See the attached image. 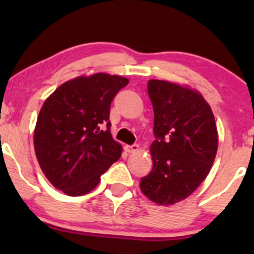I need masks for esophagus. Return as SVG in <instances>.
I'll list each match as a JSON object with an SVG mask.
<instances>
[{
	"instance_id": "obj_1",
	"label": "esophagus",
	"mask_w": 254,
	"mask_h": 254,
	"mask_svg": "<svg viewBox=\"0 0 254 254\" xmlns=\"http://www.w3.org/2000/svg\"><path fill=\"white\" fill-rule=\"evenodd\" d=\"M139 149V145L138 144H132V145H127V153H135Z\"/></svg>"
}]
</instances>
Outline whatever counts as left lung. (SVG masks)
<instances>
[{
	"label": "left lung",
	"mask_w": 254,
	"mask_h": 254,
	"mask_svg": "<svg viewBox=\"0 0 254 254\" xmlns=\"http://www.w3.org/2000/svg\"><path fill=\"white\" fill-rule=\"evenodd\" d=\"M154 109L153 168L139 188L150 200L172 205L196 191L217 151L214 113L200 93L161 80L148 82Z\"/></svg>",
	"instance_id": "obj_1"
}]
</instances>
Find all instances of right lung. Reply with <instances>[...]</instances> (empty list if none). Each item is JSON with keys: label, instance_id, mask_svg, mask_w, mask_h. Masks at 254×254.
<instances>
[{"label": "right lung", "instance_id": "add662e5", "mask_svg": "<svg viewBox=\"0 0 254 254\" xmlns=\"http://www.w3.org/2000/svg\"><path fill=\"white\" fill-rule=\"evenodd\" d=\"M129 80L99 72L63 83L45 100L34 130L40 168L55 188L82 196L118 161L122 145L111 135L110 107Z\"/></svg>", "mask_w": 254, "mask_h": 254}]
</instances>
